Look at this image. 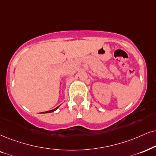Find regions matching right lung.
Wrapping results in <instances>:
<instances>
[{
  "label": "right lung",
  "mask_w": 156,
  "mask_h": 156,
  "mask_svg": "<svg viewBox=\"0 0 156 156\" xmlns=\"http://www.w3.org/2000/svg\"><path fill=\"white\" fill-rule=\"evenodd\" d=\"M58 107H56L55 108V109H52V110H50V111H47V112H44V113H50V112H54V111H55V110H56L57 109H58ZM42 113H44V112H42Z\"/></svg>",
  "instance_id": "1"
}]
</instances>
